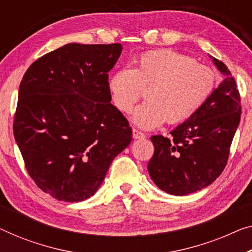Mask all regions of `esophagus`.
<instances>
[{
  "label": "esophagus",
  "instance_id": "esophagus-1",
  "mask_svg": "<svg viewBox=\"0 0 252 252\" xmlns=\"http://www.w3.org/2000/svg\"><path fill=\"white\" fill-rule=\"evenodd\" d=\"M133 137L135 139H137V138H145V134L142 133V131H139L136 128H133Z\"/></svg>",
  "mask_w": 252,
  "mask_h": 252
}]
</instances>
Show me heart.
Masks as SVG:
<instances>
[{
  "label": "heart",
  "mask_w": 252,
  "mask_h": 252,
  "mask_svg": "<svg viewBox=\"0 0 252 252\" xmlns=\"http://www.w3.org/2000/svg\"><path fill=\"white\" fill-rule=\"evenodd\" d=\"M214 69L170 49L142 54L135 67L122 68L108 81L111 99L128 114L146 91L148 102L134 111L133 122L144 129L191 118L215 90Z\"/></svg>",
  "instance_id": "b5f03b06"
}]
</instances>
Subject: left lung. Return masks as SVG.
<instances>
[{
  "instance_id": "8db88e82",
  "label": "left lung",
  "mask_w": 252,
  "mask_h": 252,
  "mask_svg": "<svg viewBox=\"0 0 252 252\" xmlns=\"http://www.w3.org/2000/svg\"><path fill=\"white\" fill-rule=\"evenodd\" d=\"M225 76L200 109L176 127L171 138L151 137L154 154L148 170L162 190L185 196L210 186L225 168L237 130L241 102L234 77L226 65L212 57Z\"/></svg>"
}]
</instances>
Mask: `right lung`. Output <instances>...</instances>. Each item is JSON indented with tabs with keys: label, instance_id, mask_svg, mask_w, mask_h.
Wrapping results in <instances>:
<instances>
[{
	"label": "right lung",
	"instance_id": "right-lung-1",
	"mask_svg": "<svg viewBox=\"0 0 252 252\" xmlns=\"http://www.w3.org/2000/svg\"><path fill=\"white\" fill-rule=\"evenodd\" d=\"M122 49L67 44L33 62L22 77L14 138L29 176L54 198L74 203L94 195L129 145V123L108 89Z\"/></svg>",
	"mask_w": 252,
	"mask_h": 252
}]
</instances>
